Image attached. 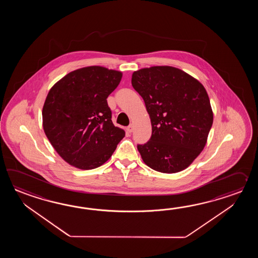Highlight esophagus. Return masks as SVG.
Listing matches in <instances>:
<instances>
[{
	"mask_svg": "<svg viewBox=\"0 0 258 258\" xmlns=\"http://www.w3.org/2000/svg\"><path fill=\"white\" fill-rule=\"evenodd\" d=\"M133 131H134V125L130 124L129 126L127 127V132H128V133H132Z\"/></svg>",
	"mask_w": 258,
	"mask_h": 258,
	"instance_id": "obj_1",
	"label": "esophagus"
}]
</instances>
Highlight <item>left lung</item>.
<instances>
[{
  "mask_svg": "<svg viewBox=\"0 0 258 258\" xmlns=\"http://www.w3.org/2000/svg\"><path fill=\"white\" fill-rule=\"evenodd\" d=\"M132 86L144 99L152 126L149 141L137 146L143 161L163 173L185 170L202 152L213 123L206 88L168 66L134 72Z\"/></svg>",
  "mask_w": 258,
  "mask_h": 258,
  "instance_id": "8db88e82",
  "label": "left lung"
}]
</instances>
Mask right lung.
<instances>
[{
    "instance_id": "right-lung-1",
    "label": "right lung",
    "mask_w": 258,
    "mask_h": 258,
    "mask_svg": "<svg viewBox=\"0 0 258 258\" xmlns=\"http://www.w3.org/2000/svg\"><path fill=\"white\" fill-rule=\"evenodd\" d=\"M122 73L88 66L67 74L49 89L42 125L55 151L68 164L92 170L104 164L125 132L111 121L107 98Z\"/></svg>"
}]
</instances>
